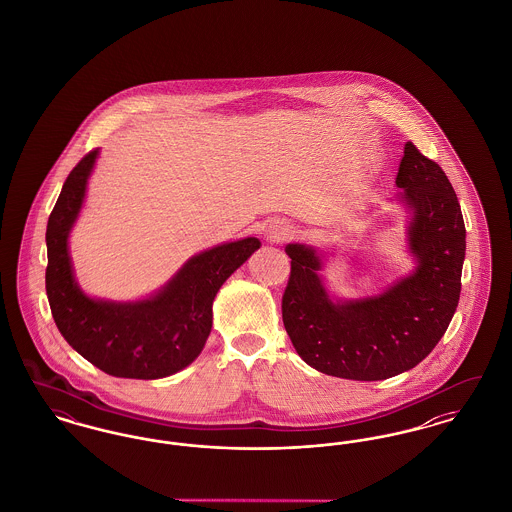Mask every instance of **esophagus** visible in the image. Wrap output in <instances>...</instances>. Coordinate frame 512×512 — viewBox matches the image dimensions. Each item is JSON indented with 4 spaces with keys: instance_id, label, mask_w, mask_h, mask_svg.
<instances>
[{
    "instance_id": "esophagus-1",
    "label": "esophagus",
    "mask_w": 512,
    "mask_h": 512,
    "mask_svg": "<svg viewBox=\"0 0 512 512\" xmlns=\"http://www.w3.org/2000/svg\"><path fill=\"white\" fill-rule=\"evenodd\" d=\"M292 234V226L286 224V222H272L267 230V238L270 242H274V244L288 240Z\"/></svg>"
}]
</instances>
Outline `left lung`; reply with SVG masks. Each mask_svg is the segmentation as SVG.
Wrapping results in <instances>:
<instances>
[{"label": "left lung", "mask_w": 512, "mask_h": 512, "mask_svg": "<svg viewBox=\"0 0 512 512\" xmlns=\"http://www.w3.org/2000/svg\"><path fill=\"white\" fill-rule=\"evenodd\" d=\"M395 178L411 209L413 274L380 295L332 301L315 247L286 245L292 259L282 320L297 355L318 372L347 380H386L426 359L461 297L466 230L457 194L438 163L405 144Z\"/></svg>", "instance_id": "8db88e82"}]
</instances>
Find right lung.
<instances>
[{
    "instance_id": "1",
    "label": "right lung",
    "mask_w": 512,
    "mask_h": 512,
    "mask_svg": "<svg viewBox=\"0 0 512 512\" xmlns=\"http://www.w3.org/2000/svg\"><path fill=\"white\" fill-rule=\"evenodd\" d=\"M98 149L67 176L46 230V292L61 336L86 361L117 378L157 380L194 363L213 326V299L226 278L261 247L257 238L194 255L171 282L147 299H92L74 280L69 232L84 203Z\"/></svg>"
}]
</instances>
